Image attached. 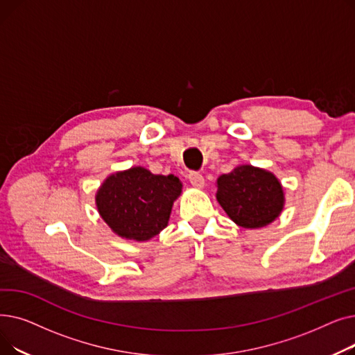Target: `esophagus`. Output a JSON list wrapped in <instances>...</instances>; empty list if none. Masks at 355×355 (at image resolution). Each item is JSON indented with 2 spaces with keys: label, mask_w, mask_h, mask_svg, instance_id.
Masks as SVG:
<instances>
[{
  "label": "esophagus",
  "mask_w": 355,
  "mask_h": 355,
  "mask_svg": "<svg viewBox=\"0 0 355 355\" xmlns=\"http://www.w3.org/2000/svg\"><path fill=\"white\" fill-rule=\"evenodd\" d=\"M189 180H190V182L194 185V187H197V189H202V187H204V177H202L200 173L191 171V173L189 174Z\"/></svg>",
  "instance_id": "34e87169"
}]
</instances>
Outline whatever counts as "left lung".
<instances>
[{"label":"left lung","mask_w":355,"mask_h":355,"mask_svg":"<svg viewBox=\"0 0 355 355\" xmlns=\"http://www.w3.org/2000/svg\"><path fill=\"white\" fill-rule=\"evenodd\" d=\"M217 201L237 226L265 227L284 210L285 194L279 180L269 171L240 165L217 178Z\"/></svg>","instance_id":"1"}]
</instances>
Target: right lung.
I'll return each mask as SVG.
<instances>
[{
	"label": "right lung",
	"instance_id": "right-lung-1",
	"mask_svg": "<svg viewBox=\"0 0 355 355\" xmlns=\"http://www.w3.org/2000/svg\"><path fill=\"white\" fill-rule=\"evenodd\" d=\"M181 181L155 175L144 166L109 175L96 193V207L106 225L122 239L146 241L164 230Z\"/></svg>",
	"mask_w": 355,
	"mask_h": 355
}]
</instances>
